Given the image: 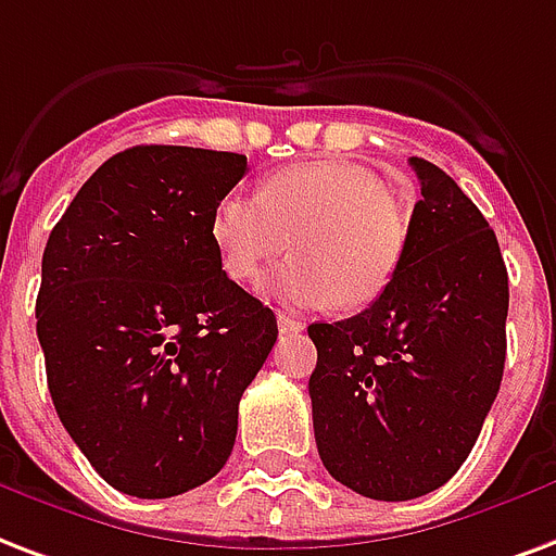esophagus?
I'll use <instances>...</instances> for the list:
<instances>
[{
    "label": "esophagus",
    "instance_id": "1",
    "mask_svg": "<svg viewBox=\"0 0 556 556\" xmlns=\"http://www.w3.org/2000/svg\"><path fill=\"white\" fill-rule=\"evenodd\" d=\"M277 326H279V332H286V334H296L306 329L303 320H296V317H288V315H277Z\"/></svg>",
    "mask_w": 556,
    "mask_h": 556
}]
</instances>
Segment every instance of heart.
Listing matches in <instances>:
<instances>
[{
    "mask_svg": "<svg viewBox=\"0 0 556 556\" xmlns=\"http://www.w3.org/2000/svg\"><path fill=\"white\" fill-rule=\"evenodd\" d=\"M212 241L227 277L256 286L294 248L268 282V294L291 306L364 308L400 274L408 253V222L379 175L344 160L279 168L260 194L218 201Z\"/></svg>",
    "mask_w": 556,
    "mask_h": 556,
    "instance_id": "1",
    "label": "heart"
}]
</instances>
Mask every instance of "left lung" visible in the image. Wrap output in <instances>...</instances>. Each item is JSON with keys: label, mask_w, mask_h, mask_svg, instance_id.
I'll return each mask as SVG.
<instances>
[{"label": "left lung", "mask_w": 556, "mask_h": 556, "mask_svg": "<svg viewBox=\"0 0 556 556\" xmlns=\"http://www.w3.org/2000/svg\"><path fill=\"white\" fill-rule=\"evenodd\" d=\"M419 198L408 253L362 315L312 324L308 379L320 460L376 502H408L455 476L476 446L507 355V268L460 186L410 156Z\"/></svg>", "instance_id": "left-lung-1"}]
</instances>
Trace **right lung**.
Returning a JSON list of instances; mask_svg holds the SVG:
<instances>
[{
    "mask_svg": "<svg viewBox=\"0 0 556 556\" xmlns=\"http://www.w3.org/2000/svg\"><path fill=\"white\" fill-rule=\"evenodd\" d=\"M248 156H110L42 250L37 338L63 429L118 493L168 498L222 472L277 317L222 270L212 210Z\"/></svg>",
    "mask_w": 556,
    "mask_h": 556,
    "instance_id": "add662e5",
    "label": "right lung"
}]
</instances>
